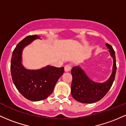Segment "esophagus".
Returning a JSON list of instances; mask_svg holds the SVG:
<instances>
[{
  "instance_id": "obj_1",
  "label": "esophagus",
  "mask_w": 126,
  "mask_h": 126,
  "mask_svg": "<svg viewBox=\"0 0 126 126\" xmlns=\"http://www.w3.org/2000/svg\"><path fill=\"white\" fill-rule=\"evenodd\" d=\"M70 69H71V65L70 64H66V65L64 66V70L66 72L70 71Z\"/></svg>"
}]
</instances>
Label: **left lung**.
<instances>
[{"mask_svg":"<svg viewBox=\"0 0 126 126\" xmlns=\"http://www.w3.org/2000/svg\"><path fill=\"white\" fill-rule=\"evenodd\" d=\"M106 45L114 61L112 72L106 82L103 83L94 82L88 78L84 70L79 66H75L71 70L72 75L71 94L77 101L84 103H94L102 99L111 87L117 70L115 54L111 45L108 44H106Z\"/></svg>","mask_w":126,"mask_h":126,"instance_id":"8db88e82","label":"left lung"}]
</instances>
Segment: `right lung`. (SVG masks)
Returning <instances> with one entry per match:
<instances>
[{
    "mask_svg": "<svg viewBox=\"0 0 126 126\" xmlns=\"http://www.w3.org/2000/svg\"><path fill=\"white\" fill-rule=\"evenodd\" d=\"M38 35L26 37L16 45L12 52L11 72L15 86L27 99L39 101L47 98L53 92L59 78L64 73V67L47 66L39 70H27L21 64L22 51Z\"/></svg>",
    "mask_w": 126,
    "mask_h": 126,
    "instance_id": "1",
    "label": "right lung"
}]
</instances>
